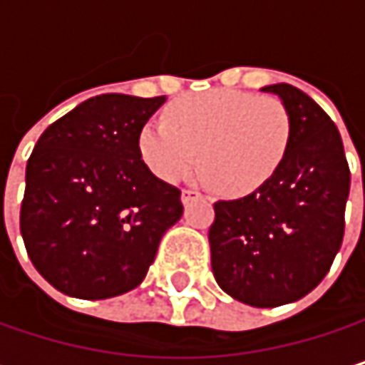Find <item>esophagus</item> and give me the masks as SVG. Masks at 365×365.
Here are the masks:
<instances>
[{"label":"esophagus","instance_id":"esophagus-1","mask_svg":"<svg viewBox=\"0 0 365 365\" xmlns=\"http://www.w3.org/2000/svg\"><path fill=\"white\" fill-rule=\"evenodd\" d=\"M198 198H200V192H196V190H182L183 205H190L192 200H198Z\"/></svg>","mask_w":365,"mask_h":365}]
</instances>
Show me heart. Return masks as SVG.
<instances>
[{"mask_svg":"<svg viewBox=\"0 0 365 365\" xmlns=\"http://www.w3.org/2000/svg\"><path fill=\"white\" fill-rule=\"evenodd\" d=\"M167 120L145 122L139 154L163 182L183 178L200 158V178L226 196L259 190L281 167L292 120L281 101L245 91L215 88L173 101Z\"/></svg>","mask_w":365,"mask_h":365,"instance_id":"heart-1","label":"heart"}]
</instances>
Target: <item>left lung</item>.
I'll list each match as a JSON object with an SVG mask.
<instances>
[{
  "mask_svg": "<svg viewBox=\"0 0 365 365\" xmlns=\"http://www.w3.org/2000/svg\"><path fill=\"white\" fill-rule=\"evenodd\" d=\"M292 120L279 171L254 194L217 200L211 268L235 300L272 309L296 302L328 274L342 245L351 173L336 124L307 93L270 84Z\"/></svg>",
  "mask_w": 365,
  "mask_h": 365,
  "instance_id": "left-lung-1",
  "label": "left lung"
}]
</instances>
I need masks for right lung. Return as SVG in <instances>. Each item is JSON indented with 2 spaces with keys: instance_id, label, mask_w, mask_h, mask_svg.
Listing matches in <instances>:
<instances>
[{
  "instance_id": "obj_1",
  "label": "right lung",
  "mask_w": 365,
  "mask_h": 365,
  "mask_svg": "<svg viewBox=\"0 0 365 365\" xmlns=\"http://www.w3.org/2000/svg\"><path fill=\"white\" fill-rule=\"evenodd\" d=\"M167 101L99 95L52 122L27 163L21 235L37 272L58 292L103 300L135 289L182 192L141 160L139 130Z\"/></svg>"
}]
</instances>
